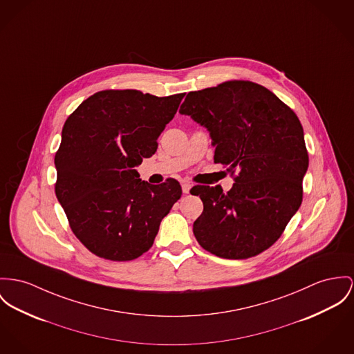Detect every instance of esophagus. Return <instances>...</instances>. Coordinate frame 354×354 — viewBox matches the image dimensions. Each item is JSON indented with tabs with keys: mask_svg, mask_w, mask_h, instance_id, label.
<instances>
[{
	"mask_svg": "<svg viewBox=\"0 0 354 354\" xmlns=\"http://www.w3.org/2000/svg\"><path fill=\"white\" fill-rule=\"evenodd\" d=\"M191 183L190 182H182V191L185 194H189L190 192Z\"/></svg>",
	"mask_w": 354,
	"mask_h": 354,
	"instance_id": "esophagus-1",
	"label": "esophagus"
}]
</instances>
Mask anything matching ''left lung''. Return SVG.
Wrapping results in <instances>:
<instances>
[{
  "label": "left lung",
  "instance_id": "1",
  "mask_svg": "<svg viewBox=\"0 0 354 354\" xmlns=\"http://www.w3.org/2000/svg\"><path fill=\"white\" fill-rule=\"evenodd\" d=\"M179 111L210 131L214 162L234 180L226 194L219 186L191 189L203 202L192 226L196 241L222 259L260 254L303 199L308 153L298 115L264 86L237 80L190 91Z\"/></svg>",
  "mask_w": 354,
  "mask_h": 354
}]
</instances>
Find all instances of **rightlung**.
I'll return each mask as SVG.
<instances>
[{
	"label": "right lung",
	"instance_id": "1",
	"mask_svg": "<svg viewBox=\"0 0 354 354\" xmlns=\"http://www.w3.org/2000/svg\"><path fill=\"white\" fill-rule=\"evenodd\" d=\"M185 95L102 90L66 120L55 153V194L73 233L95 256L129 261L148 252L182 196L176 179L153 186L138 179L135 167L156 152Z\"/></svg>",
	"mask_w": 354,
	"mask_h": 354
}]
</instances>
